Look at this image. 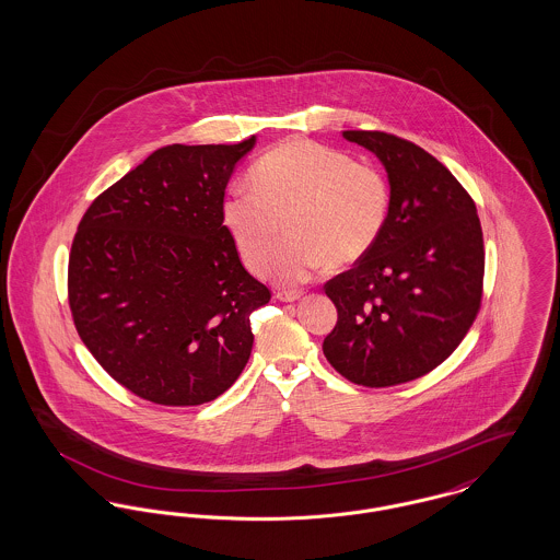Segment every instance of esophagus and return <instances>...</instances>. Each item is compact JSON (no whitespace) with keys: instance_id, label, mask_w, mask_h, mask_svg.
Returning <instances> with one entry per match:
<instances>
[{"instance_id":"1","label":"esophagus","mask_w":560,"mask_h":560,"mask_svg":"<svg viewBox=\"0 0 560 560\" xmlns=\"http://www.w3.org/2000/svg\"><path fill=\"white\" fill-rule=\"evenodd\" d=\"M300 298H302V292H298V290H281V292H277V300H281V302H295Z\"/></svg>"}]
</instances>
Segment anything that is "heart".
<instances>
[{"label": "heart", "mask_w": 560, "mask_h": 560, "mask_svg": "<svg viewBox=\"0 0 560 560\" xmlns=\"http://www.w3.org/2000/svg\"><path fill=\"white\" fill-rule=\"evenodd\" d=\"M252 187L231 188L222 222L252 272H268L283 285L311 281L327 262L363 258L380 240L390 208L384 174L345 151L313 140L281 142L254 163ZM289 218L288 241L269 254ZM271 262H267V258Z\"/></svg>", "instance_id": "1"}]
</instances>
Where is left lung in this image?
Instances as JSON below:
<instances>
[{"mask_svg": "<svg viewBox=\"0 0 560 560\" xmlns=\"http://www.w3.org/2000/svg\"><path fill=\"white\" fill-rule=\"evenodd\" d=\"M388 176V220L372 249L325 285L338 323L323 354L347 380L395 386L441 365L479 313L482 231L452 172L393 133L347 130Z\"/></svg>", "mask_w": 560, "mask_h": 560, "instance_id": "1", "label": "left lung"}]
</instances>
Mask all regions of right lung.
<instances>
[{
    "label": "right lung",
    "mask_w": 560,
    "mask_h": 560,
    "mask_svg": "<svg viewBox=\"0 0 560 560\" xmlns=\"http://www.w3.org/2000/svg\"><path fill=\"white\" fill-rule=\"evenodd\" d=\"M256 147H163L94 199L69 258L81 342L121 386L201 405L249 361V315L270 300L222 222L226 185Z\"/></svg>",
    "instance_id": "1"
}]
</instances>
